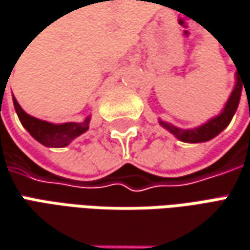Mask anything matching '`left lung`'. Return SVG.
<instances>
[{
  "mask_svg": "<svg viewBox=\"0 0 250 250\" xmlns=\"http://www.w3.org/2000/svg\"><path fill=\"white\" fill-rule=\"evenodd\" d=\"M244 81L242 78L238 75L236 72V83L233 86V91L229 96V99L227 101V104L224 106L223 112L210 119L207 123L199 125V127H194V128H188V130H183L179 128L176 125L167 123V122H162L159 120V125H162L164 128H167L168 131H170L176 138H179L180 141L183 143H204V141H208L215 136H218L227 125L231 123L233 114L238 109V104H239V99H241V93H242V88H245V85H242ZM246 92V89H245Z\"/></svg>",
  "mask_w": 250,
  "mask_h": 250,
  "instance_id": "8db88e82",
  "label": "left lung"
}]
</instances>
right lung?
Listing matches in <instances>:
<instances>
[{
  "mask_svg": "<svg viewBox=\"0 0 250 250\" xmlns=\"http://www.w3.org/2000/svg\"><path fill=\"white\" fill-rule=\"evenodd\" d=\"M12 101H14V106H15V110L22 125L29 131L30 136L43 146H54V148L68 146L75 137L81 136L82 133H85L89 128V120H91L89 116L81 123L71 122V123H62V125H53V123L40 120L27 114L19 106L15 96H12Z\"/></svg>",
  "mask_w": 250,
  "mask_h": 250,
  "instance_id": "right-lung-1",
  "label": "right lung"
}]
</instances>
